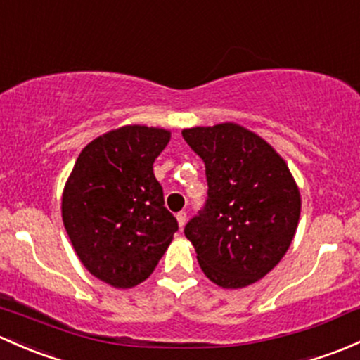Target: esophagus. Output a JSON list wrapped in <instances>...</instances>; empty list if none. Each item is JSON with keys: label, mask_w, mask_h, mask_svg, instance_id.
Wrapping results in <instances>:
<instances>
[{"label": "esophagus", "mask_w": 360, "mask_h": 360, "mask_svg": "<svg viewBox=\"0 0 360 360\" xmlns=\"http://www.w3.org/2000/svg\"><path fill=\"white\" fill-rule=\"evenodd\" d=\"M176 219H177V224H179V228L183 229V228H184V224H186V221H188L186 212H179V214L176 215Z\"/></svg>", "instance_id": "esophagus-1"}]
</instances>
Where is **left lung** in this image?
Wrapping results in <instances>:
<instances>
[{
    "label": "left lung",
    "instance_id": "8db88e82",
    "mask_svg": "<svg viewBox=\"0 0 360 360\" xmlns=\"http://www.w3.org/2000/svg\"><path fill=\"white\" fill-rule=\"evenodd\" d=\"M205 162L209 198L184 228L203 274L226 290L262 279L288 252L300 190L269 143L234 122L183 129Z\"/></svg>",
    "mask_w": 360,
    "mask_h": 360
}]
</instances>
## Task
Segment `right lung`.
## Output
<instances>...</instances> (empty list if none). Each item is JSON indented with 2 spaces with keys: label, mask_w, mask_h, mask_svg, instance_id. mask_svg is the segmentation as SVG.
<instances>
[{
  "label": "right lung",
  "mask_w": 360,
  "mask_h": 360,
  "mask_svg": "<svg viewBox=\"0 0 360 360\" xmlns=\"http://www.w3.org/2000/svg\"><path fill=\"white\" fill-rule=\"evenodd\" d=\"M162 127L124 126L82 148L62 195V219L82 266L119 290L139 285L169 248L177 221L164 207L153 162Z\"/></svg>",
  "instance_id": "1"
}]
</instances>
